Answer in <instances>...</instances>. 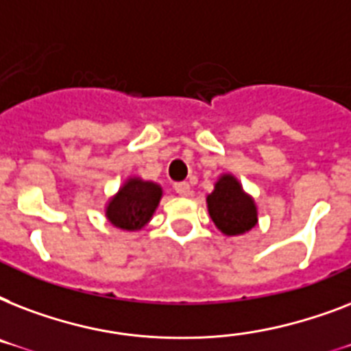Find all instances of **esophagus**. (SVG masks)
Wrapping results in <instances>:
<instances>
[{
  "mask_svg": "<svg viewBox=\"0 0 351 351\" xmlns=\"http://www.w3.org/2000/svg\"><path fill=\"white\" fill-rule=\"evenodd\" d=\"M175 191L180 195V197H189L191 195V186L187 182H178L175 184Z\"/></svg>",
  "mask_w": 351,
  "mask_h": 351,
  "instance_id": "34e87169",
  "label": "esophagus"
}]
</instances>
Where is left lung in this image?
Segmentation results:
<instances>
[{"instance_id":"obj_1","label":"left lung","mask_w":351,"mask_h":351,"mask_svg":"<svg viewBox=\"0 0 351 351\" xmlns=\"http://www.w3.org/2000/svg\"><path fill=\"white\" fill-rule=\"evenodd\" d=\"M206 202L215 226L228 237L247 233L258 222L255 200L242 189L233 175L220 176Z\"/></svg>"}]
</instances>
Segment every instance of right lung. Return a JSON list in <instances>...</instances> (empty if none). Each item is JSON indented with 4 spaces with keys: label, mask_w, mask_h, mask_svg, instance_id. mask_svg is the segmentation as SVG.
<instances>
[{
    "label": "right lung",
    "mask_w": 351,
    "mask_h": 351,
    "mask_svg": "<svg viewBox=\"0 0 351 351\" xmlns=\"http://www.w3.org/2000/svg\"><path fill=\"white\" fill-rule=\"evenodd\" d=\"M160 198H162V187L158 184L131 176L107 202L106 217L112 226L120 230H142L153 219Z\"/></svg>",
    "instance_id": "obj_1"
}]
</instances>
